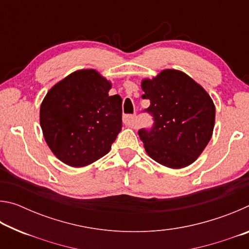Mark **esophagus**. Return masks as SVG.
Masks as SVG:
<instances>
[{
    "label": "esophagus",
    "instance_id": "esophagus-1",
    "mask_svg": "<svg viewBox=\"0 0 249 249\" xmlns=\"http://www.w3.org/2000/svg\"><path fill=\"white\" fill-rule=\"evenodd\" d=\"M123 123L129 127H135V115H125L123 117Z\"/></svg>",
    "mask_w": 249,
    "mask_h": 249
}]
</instances>
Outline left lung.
I'll return each instance as SVG.
<instances>
[{"instance_id": "left-lung-1", "label": "left lung", "mask_w": 249, "mask_h": 249, "mask_svg": "<svg viewBox=\"0 0 249 249\" xmlns=\"http://www.w3.org/2000/svg\"><path fill=\"white\" fill-rule=\"evenodd\" d=\"M142 99L150 105V128L138 130L145 150L155 161L174 169L199 157L212 137L215 107L206 91L189 75L167 69L153 80H142Z\"/></svg>"}]
</instances>
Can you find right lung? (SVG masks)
<instances>
[{
    "instance_id": "obj_1",
    "label": "right lung",
    "mask_w": 249,
    "mask_h": 249,
    "mask_svg": "<svg viewBox=\"0 0 249 249\" xmlns=\"http://www.w3.org/2000/svg\"><path fill=\"white\" fill-rule=\"evenodd\" d=\"M92 69L69 74L49 90L40 107L45 141L58 159L83 167L107 155L122 128V98Z\"/></svg>"
}]
</instances>
